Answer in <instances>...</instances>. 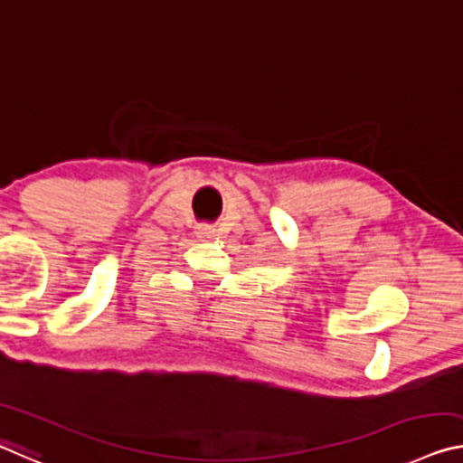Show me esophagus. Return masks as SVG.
Here are the masks:
<instances>
[{"label": "esophagus", "mask_w": 463, "mask_h": 463, "mask_svg": "<svg viewBox=\"0 0 463 463\" xmlns=\"http://www.w3.org/2000/svg\"><path fill=\"white\" fill-rule=\"evenodd\" d=\"M213 232H214V229L210 224H202V226H198V237L200 239H210L213 237Z\"/></svg>", "instance_id": "1"}]
</instances>
